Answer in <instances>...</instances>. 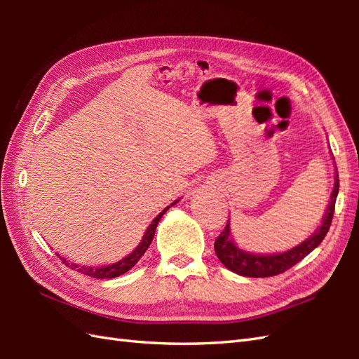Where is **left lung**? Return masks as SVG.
Instances as JSON below:
<instances>
[{"mask_svg": "<svg viewBox=\"0 0 359 359\" xmlns=\"http://www.w3.org/2000/svg\"><path fill=\"white\" fill-rule=\"evenodd\" d=\"M338 191H339V179L337 172V175H334V188L332 193V199H330L329 207H327L321 226L318 228L311 238L304 241L297 247L285 251V253L265 255V256L247 253V251H243L234 245V242L230 238V225L226 224L222 233H220L217 236V239L215 241V251L219 257V261L222 262L228 270H231L234 273L241 274V276H247V278L276 276V274H280L287 271L288 269H292L293 265L302 261L310 251H313L325 238V234L329 231L332 219H333L334 202H337Z\"/></svg>", "mask_w": 359, "mask_h": 359, "instance_id": "1", "label": "left lung"}]
</instances>
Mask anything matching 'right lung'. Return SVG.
<instances>
[{"label": "right lung", "mask_w": 359, "mask_h": 359, "mask_svg": "<svg viewBox=\"0 0 359 359\" xmlns=\"http://www.w3.org/2000/svg\"><path fill=\"white\" fill-rule=\"evenodd\" d=\"M175 202H177V201H175ZM175 202H174V203H175ZM174 203H171V205H174ZM168 208H171V207H166L154 220H152V224L149 225L147 233H144V236H143L140 245L137 247L131 255L126 256L125 259H121V261H118V262H116V264L106 265V266H97V269H93V266H80V265H77V264L67 262L66 259L60 256L58 253H57V256H58L60 259H62L63 264H66L67 266H71V270H77V271H80V273H83V274H86V276H93V278H97V279H111V278H117V276H120V274H123V273L131 270L133 266L140 261V257L144 255V251H147L148 247L151 245L152 238H154V233H156V228H157L158 220L162 219V216L168 211Z\"/></svg>", "instance_id": "add662e5"}]
</instances>
